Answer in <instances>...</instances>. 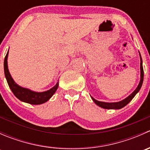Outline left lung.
Here are the masks:
<instances>
[{
  "label": "left lung",
  "mask_w": 150,
  "mask_h": 150,
  "mask_svg": "<svg viewBox=\"0 0 150 150\" xmlns=\"http://www.w3.org/2000/svg\"><path fill=\"white\" fill-rule=\"evenodd\" d=\"M140 59H141V63H140V69H141V80L139 84L138 87L136 88V90L131 93L130 96H128L126 99H123L121 102H114V103H107V102H99V101L96 100V99H93V97H91V99H93V102L97 104L98 106H99L100 107H102L104 109H121L123 107H125V105H127L131 100L133 99V98L135 96V95L137 94L139 92V91L140 90L141 87H142V83H143V79H144V69H143V66H142V57L140 55Z\"/></svg>",
  "instance_id": "left-lung-1"
}]
</instances>
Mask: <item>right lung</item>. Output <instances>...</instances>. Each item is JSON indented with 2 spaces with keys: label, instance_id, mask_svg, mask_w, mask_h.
I'll return each instance as SVG.
<instances>
[{
  "label": "right lung",
  "instance_id": "1",
  "mask_svg": "<svg viewBox=\"0 0 150 150\" xmlns=\"http://www.w3.org/2000/svg\"><path fill=\"white\" fill-rule=\"evenodd\" d=\"M7 58H8V52L6 55L5 59H4L5 76L10 89L17 99H19L22 102H26V103L31 104H40L45 103L54 95V93H55L56 91L59 87V82L52 88L47 91L41 92V93L32 91L29 90L28 88H24L18 86L12 79L9 73V71H8V64H7Z\"/></svg>",
  "mask_w": 150,
  "mask_h": 150
}]
</instances>
